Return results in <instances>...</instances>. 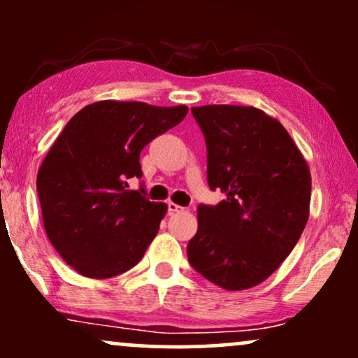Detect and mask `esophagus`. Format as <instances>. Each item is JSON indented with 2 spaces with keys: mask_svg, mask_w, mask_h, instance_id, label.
I'll return each instance as SVG.
<instances>
[{
  "mask_svg": "<svg viewBox=\"0 0 358 358\" xmlns=\"http://www.w3.org/2000/svg\"><path fill=\"white\" fill-rule=\"evenodd\" d=\"M182 210H183V207H180L178 203L168 202V212L170 213H176V212H182Z\"/></svg>",
  "mask_w": 358,
  "mask_h": 358,
  "instance_id": "obj_1",
  "label": "esophagus"
}]
</instances>
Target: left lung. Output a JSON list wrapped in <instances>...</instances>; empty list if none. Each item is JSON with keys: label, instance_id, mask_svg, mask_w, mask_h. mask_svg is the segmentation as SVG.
<instances>
[{"label": "left lung", "instance_id": "1", "mask_svg": "<svg viewBox=\"0 0 358 358\" xmlns=\"http://www.w3.org/2000/svg\"><path fill=\"white\" fill-rule=\"evenodd\" d=\"M207 143L215 207L200 205L187 245L196 273L227 291L261 285L289 256L310 217L311 175L278 119L252 106L192 108Z\"/></svg>", "mask_w": 358, "mask_h": 358}]
</instances>
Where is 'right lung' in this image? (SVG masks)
<instances>
[{"label":"right lung","mask_w":358,"mask_h":358,"mask_svg":"<svg viewBox=\"0 0 358 358\" xmlns=\"http://www.w3.org/2000/svg\"><path fill=\"white\" fill-rule=\"evenodd\" d=\"M187 113L183 104L97 101L53 141L36 175L43 227L60 257L82 276H117L145 256L168 205L127 190V178H141L143 148Z\"/></svg>","instance_id":"obj_1"}]
</instances>
